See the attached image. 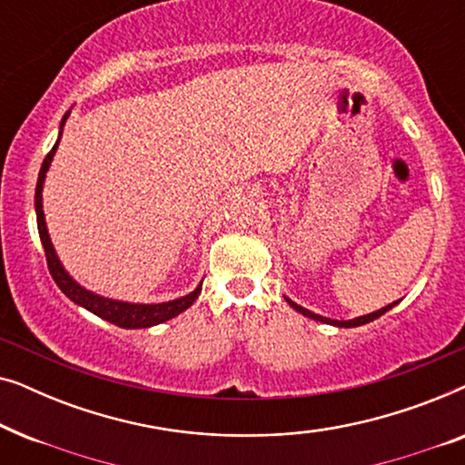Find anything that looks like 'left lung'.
Instances as JSON below:
<instances>
[{
  "instance_id": "obj_1",
  "label": "left lung",
  "mask_w": 465,
  "mask_h": 465,
  "mask_svg": "<svg viewBox=\"0 0 465 465\" xmlns=\"http://www.w3.org/2000/svg\"><path fill=\"white\" fill-rule=\"evenodd\" d=\"M285 301H288V304H290V307H292V309H296V311H298V313L307 315V317H311V320H315V322H322V323H330V326H339V328H355V326H361V323H368V322L377 320V317H381V315H383V313H387V311H390L391 307H396V304H398V302H391V304H387V307H383V309L374 311V313H368V315L355 317V320L339 322V320H330V317H322V315H317V313H313V311H309V309H304V307H301V304L292 302V301H290V298H285Z\"/></svg>"
}]
</instances>
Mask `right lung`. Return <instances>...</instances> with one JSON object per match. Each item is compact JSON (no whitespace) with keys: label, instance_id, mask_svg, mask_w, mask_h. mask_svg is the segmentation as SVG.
<instances>
[{"label":"right lung","instance_id":"1","mask_svg":"<svg viewBox=\"0 0 465 465\" xmlns=\"http://www.w3.org/2000/svg\"><path fill=\"white\" fill-rule=\"evenodd\" d=\"M69 116V112L63 116L61 120V129L65 126V120ZM61 135L56 139V143L53 145V150L48 152L46 158H44L40 175H37V186H35V215H37V231H40V239L44 245V253H46V262H48V271L53 275L54 283L59 285L63 294L67 298H72L75 304L84 307L91 311V313L99 315L101 320L114 323V326L120 328H150L156 326V323H163L171 320V317L180 315L182 311H186L190 304H193L196 298L201 294V285L194 292H190L188 296L177 298V301H169V302H161V304H133V302H120V301H112V298H104L93 294L74 282L72 277L67 275V271L63 269V264L56 258V252L53 243H50L48 231H46V220H44V209H42V188H44V180H46V171L53 163V156L56 148H59Z\"/></svg>","mask_w":465,"mask_h":465}]
</instances>
